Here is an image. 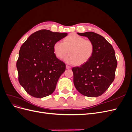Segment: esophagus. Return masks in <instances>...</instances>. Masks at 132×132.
<instances>
[{
  "label": "esophagus",
  "instance_id": "34e87169",
  "mask_svg": "<svg viewBox=\"0 0 132 132\" xmlns=\"http://www.w3.org/2000/svg\"><path fill=\"white\" fill-rule=\"evenodd\" d=\"M66 68L67 69H70L71 68V67L68 65H66Z\"/></svg>",
  "mask_w": 132,
  "mask_h": 132
}]
</instances>
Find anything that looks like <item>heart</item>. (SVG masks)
<instances>
[{"label": "heart", "mask_w": 132, "mask_h": 132, "mask_svg": "<svg viewBox=\"0 0 132 132\" xmlns=\"http://www.w3.org/2000/svg\"><path fill=\"white\" fill-rule=\"evenodd\" d=\"M95 47L93 42L86 40L80 36L72 34L67 36L63 42L57 41L53 45L54 53L58 58H64V61L69 64L81 65L88 62L93 57Z\"/></svg>", "instance_id": "1"}]
</instances>
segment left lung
Instances as JSON below:
<instances>
[{
    "mask_svg": "<svg viewBox=\"0 0 132 132\" xmlns=\"http://www.w3.org/2000/svg\"><path fill=\"white\" fill-rule=\"evenodd\" d=\"M94 45V53L88 62L74 67V84L82 95L91 97L103 94L113 82L117 66L113 47L100 35L93 32L77 33Z\"/></svg>",
    "mask_w": 132,
    "mask_h": 132,
    "instance_id": "1",
    "label": "left lung"
}]
</instances>
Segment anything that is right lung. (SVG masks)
<instances>
[{
  "mask_svg": "<svg viewBox=\"0 0 132 132\" xmlns=\"http://www.w3.org/2000/svg\"><path fill=\"white\" fill-rule=\"evenodd\" d=\"M68 35L41 30L31 35L19 51V81L31 96L42 98L52 94L65 64L54 53L53 45Z\"/></svg>",
  "mask_w": 132,
  "mask_h": 132,
  "instance_id": "obj_1",
  "label": "right lung"
}]
</instances>
